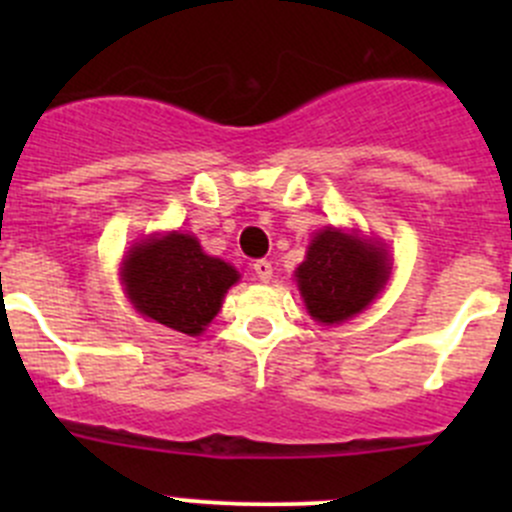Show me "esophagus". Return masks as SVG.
I'll use <instances>...</instances> for the list:
<instances>
[{
  "instance_id": "obj_1",
  "label": "esophagus",
  "mask_w": 512,
  "mask_h": 512,
  "mask_svg": "<svg viewBox=\"0 0 512 512\" xmlns=\"http://www.w3.org/2000/svg\"><path fill=\"white\" fill-rule=\"evenodd\" d=\"M252 270H255V275L260 277L262 282L272 280V262L270 260H257L255 265H252Z\"/></svg>"
}]
</instances>
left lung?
Returning a JSON list of instances; mask_svg holds the SVG:
<instances>
[{
    "label": "left lung",
    "mask_w": 512,
    "mask_h": 512,
    "mask_svg": "<svg viewBox=\"0 0 512 512\" xmlns=\"http://www.w3.org/2000/svg\"><path fill=\"white\" fill-rule=\"evenodd\" d=\"M386 280V252L334 227L309 242L307 260L297 267L304 304L322 324H339L359 314L384 289Z\"/></svg>",
    "instance_id": "obj_1"
}]
</instances>
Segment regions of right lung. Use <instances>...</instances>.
Masks as SVG:
<instances>
[{
    "instance_id": "1",
    "label": "right lung",
    "mask_w": 512,
    "mask_h": 512,
    "mask_svg": "<svg viewBox=\"0 0 512 512\" xmlns=\"http://www.w3.org/2000/svg\"><path fill=\"white\" fill-rule=\"evenodd\" d=\"M237 280L235 267L205 255L200 242L183 232L141 242L123 262V285L133 307L190 337L213 322Z\"/></svg>"
}]
</instances>
